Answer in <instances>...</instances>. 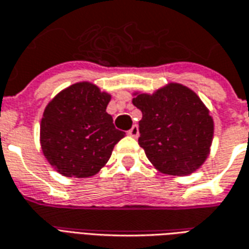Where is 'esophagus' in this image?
I'll use <instances>...</instances> for the list:
<instances>
[{
  "mask_svg": "<svg viewBox=\"0 0 249 249\" xmlns=\"http://www.w3.org/2000/svg\"><path fill=\"white\" fill-rule=\"evenodd\" d=\"M128 135L130 136V137H139V126L137 125H133L132 128H130L129 130H128Z\"/></svg>",
  "mask_w": 249,
  "mask_h": 249,
  "instance_id": "esophagus-1",
  "label": "esophagus"
}]
</instances>
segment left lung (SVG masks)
I'll use <instances>...</instances> for the list:
<instances>
[{
    "mask_svg": "<svg viewBox=\"0 0 249 249\" xmlns=\"http://www.w3.org/2000/svg\"><path fill=\"white\" fill-rule=\"evenodd\" d=\"M142 113L139 144L160 172L185 176L201 167L213 139V120L196 93L171 82L153 94L135 93Z\"/></svg>",
    "mask_w": 249,
    "mask_h": 249,
    "instance_id": "1",
    "label": "left lung"
}]
</instances>
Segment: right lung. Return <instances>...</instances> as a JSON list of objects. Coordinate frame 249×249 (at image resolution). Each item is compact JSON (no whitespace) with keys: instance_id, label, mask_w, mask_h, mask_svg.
I'll list each match as a JSON object with an SVG mask.
<instances>
[{"instance_id":"right-lung-1","label":"right lung","mask_w":249,"mask_h":249,"mask_svg":"<svg viewBox=\"0 0 249 249\" xmlns=\"http://www.w3.org/2000/svg\"><path fill=\"white\" fill-rule=\"evenodd\" d=\"M109 101V93L84 81L61 90L46 105L40 125L41 148L62 176H94L125 136L107 113Z\"/></svg>"}]
</instances>
